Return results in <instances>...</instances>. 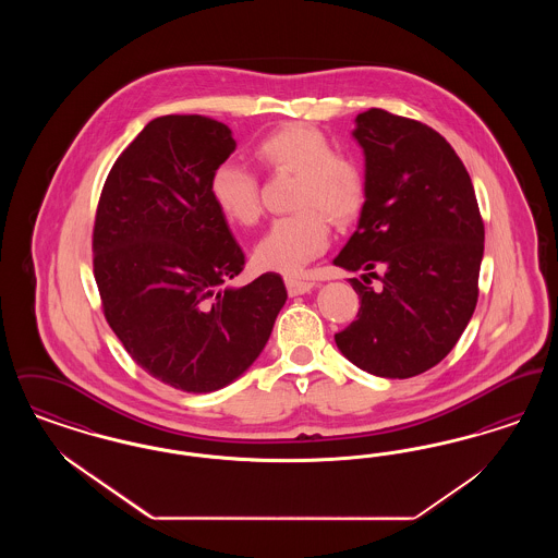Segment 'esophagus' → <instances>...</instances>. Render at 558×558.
Returning a JSON list of instances; mask_svg holds the SVG:
<instances>
[{
  "label": "esophagus",
  "mask_w": 558,
  "mask_h": 558,
  "mask_svg": "<svg viewBox=\"0 0 558 558\" xmlns=\"http://www.w3.org/2000/svg\"><path fill=\"white\" fill-rule=\"evenodd\" d=\"M284 282H287V291H289L291 296L305 294V292H310L314 289V282H310V280H301V278H294V276H287V278H284Z\"/></svg>",
  "instance_id": "1"
}]
</instances>
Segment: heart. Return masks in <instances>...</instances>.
<instances>
[{
  "label": "heart",
  "instance_id": "obj_1",
  "mask_svg": "<svg viewBox=\"0 0 558 558\" xmlns=\"http://www.w3.org/2000/svg\"><path fill=\"white\" fill-rule=\"evenodd\" d=\"M253 155L274 173L296 175L292 209H299L271 221L255 246V262L264 269L296 274L326 248L328 219L347 226L364 209V171L355 160L335 153L332 142L305 123H289L266 133ZM209 194L228 221L257 223L262 215L259 182L242 162H219L213 169Z\"/></svg>",
  "mask_w": 558,
  "mask_h": 558
}]
</instances>
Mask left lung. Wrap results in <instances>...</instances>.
<instances>
[{
  "label": "left lung",
  "mask_w": 558,
  "mask_h": 558,
  "mask_svg": "<svg viewBox=\"0 0 558 558\" xmlns=\"http://www.w3.org/2000/svg\"><path fill=\"white\" fill-rule=\"evenodd\" d=\"M353 137L366 157V203L332 264L364 274L349 280L357 318L335 341L362 371L410 378L439 364L473 318L485 228L471 175L444 135L371 108Z\"/></svg>",
  "instance_id": "left-lung-1"
}]
</instances>
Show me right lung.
I'll return each instance as SVG.
<instances>
[{"instance_id":"obj_1","label":"right lung","mask_w":558,"mask_h":558,"mask_svg":"<svg viewBox=\"0 0 558 558\" xmlns=\"http://www.w3.org/2000/svg\"><path fill=\"white\" fill-rule=\"evenodd\" d=\"M236 142L201 114L150 121L114 160L94 223V278L108 326L160 383L209 393L264 351L287 301L280 274L242 289L244 253L213 205V169Z\"/></svg>"}]
</instances>
